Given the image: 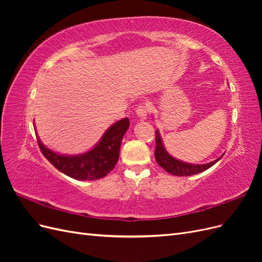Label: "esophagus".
I'll use <instances>...</instances> for the list:
<instances>
[{
    "mask_svg": "<svg viewBox=\"0 0 262 262\" xmlns=\"http://www.w3.org/2000/svg\"><path fill=\"white\" fill-rule=\"evenodd\" d=\"M136 113L140 119H146V117L149 113V106L147 104H141L136 109Z\"/></svg>",
    "mask_w": 262,
    "mask_h": 262,
    "instance_id": "1",
    "label": "esophagus"
}]
</instances>
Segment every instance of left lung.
<instances>
[{
	"label": "left lung",
	"instance_id": "obj_1",
	"mask_svg": "<svg viewBox=\"0 0 262 262\" xmlns=\"http://www.w3.org/2000/svg\"><path fill=\"white\" fill-rule=\"evenodd\" d=\"M155 160L157 164L161 166L162 168H164L166 171L170 175L173 176H191L195 175V173L202 172L204 170L209 169L210 167L217 163L222 156L214 162L208 163V164H203V165H194V164H187L184 162H180L176 158L171 157L163 145V142L160 136V132L157 130L155 131Z\"/></svg>",
	"mask_w": 262,
	"mask_h": 262
}]
</instances>
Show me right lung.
I'll return each instance as SVG.
<instances>
[{
  "label": "right lung",
  "mask_w": 262,
  "mask_h": 262,
  "mask_svg": "<svg viewBox=\"0 0 262 262\" xmlns=\"http://www.w3.org/2000/svg\"><path fill=\"white\" fill-rule=\"evenodd\" d=\"M130 125L129 119L117 121L105 132L99 143L90 152L76 156H64L52 152L37 138L41 153L55 168L77 180H96L107 176L119 160L121 141Z\"/></svg>",
  "instance_id": "right-lung-1"
}]
</instances>
